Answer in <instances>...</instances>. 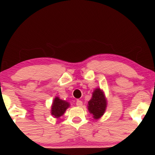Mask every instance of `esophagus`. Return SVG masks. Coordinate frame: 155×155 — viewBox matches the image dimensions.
<instances>
[{"label":"esophagus","instance_id":"obj_1","mask_svg":"<svg viewBox=\"0 0 155 155\" xmlns=\"http://www.w3.org/2000/svg\"><path fill=\"white\" fill-rule=\"evenodd\" d=\"M76 106H77V107H82V101H80V100H77V101H76Z\"/></svg>","mask_w":155,"mask_h":155}]
</instances>
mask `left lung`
I'll return each mask as SVG.
<instances>
[{
  "mask_svg": "<svg viewBox=\"0 0 155 155\" xmlns=\"http://www.w3.org/2000/svg\"><path fill=\"white\" fill-rule=\"evenodd\" d=\"M87 107L89 112L93 115L95 119H98L104 115L107 107V100L101 89H95L91 100L88 102Z\"/></svg>",
  "mask_w": 155,
  "mask_h": 155,
  "instance_id": "left-lung-1",
  "label": "left lung"
}]
</instances>
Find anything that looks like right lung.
I'll list each match as a JSON object with an SVG mask.
<instances>
[{
  "mask_svg": "<svg viewBox=\"0 0 155 155\" xmlns=\"http://www.w3.org/2000/svg\"><path fill=\"white\" fill-rule=\"evenodd\" d=\"M68 107L69 104L68 102L62 101L58 97H55L51 106V115H54L55 118H59L64 113Z\"/></svg>",
  "mask_w": 155,
  "mask_h": 155,
  "instance_id": "obj_1",
  "label": "right lung"
}]
</instances>
